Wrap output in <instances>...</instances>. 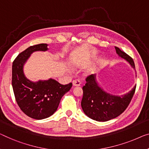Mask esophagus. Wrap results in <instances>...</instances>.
<instances>
[{
	"instance_id": "obj_1",
	"label": "esophagus",
	"mask_w": 149,
	"mask_h": 149,
	"mask_svg": "<svg viewBox=\"0 0 149 149\" xmlns=\"http://www.w3.org/2000/svg\"><path fill=\"white\" fill-rule=\"evenodd\" d=\"M80 84V81L79 79H75V80L73 81V86H79Z\"/></svg>"
}]
</instances>
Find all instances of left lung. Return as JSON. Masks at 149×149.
<instances>
[{
    "instance_id": "obj_1",
    "label": "left lung",
    "mask_w": 149,
    "mask_h": 149,
    "mask_svg": "<svg viewBox=\"0 0 149 149\" xmlns=\"http://www.w3.org/2000/svg\"><path fill=\"white\" fill-rule=\"evenodd\" d=\"M116 53L121 58L127 61L135 70L132 57L118 47H115ZM83 86V97L81 106L84 112L94 120L106 122L115 118L126 109L131 101L136 90V86L130 92L122 96H115L105 92L96 81V75H89Z\"/></svg>"
}]
</instances>
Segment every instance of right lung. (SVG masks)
<instances>
[{"mask_svg": "<svg viewBox=\"0 0 149 149\" xmlns=\"http://www.w3.org/2000/svg\"><path fill=\"white\" fill-rule=\"evenodd\" d=\"M47 45L41 43L29 47L18 55L12 66V86L17 104L26 115L36 120L47 118L54 114L62 96L72 86V83L61 85L52 78L34 82L24 74V65L31 54L45 52Z\"/></svg>", "mask_w": 149, "mask_h": 149, "instance_id": "add662e5", "label": "right lung"}]
</instances>
